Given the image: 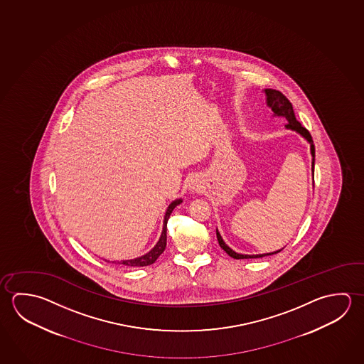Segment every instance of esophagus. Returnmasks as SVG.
<instances>
[{"label": "esophagus", "mask_w": 364, "mask_h": 364, "mask_svg": "<svg viewBox=\"0 0 364 364\" xmlns=\"http://www.w3.org/2000/svg\"><path fill=\"white\" fill-rule=\"evenodd\" d=\"M189 189H191V191H198L200 189V184H199L198 179L191 180V183H189Z\"/></svg>", "instance_id": "obj_1"}]
</instances>
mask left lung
<instances>
[{"instance_id": "1", "label": "left lung", "mask_w": 364, "mask_h": 364, "mask_svg": "<svg viewBox=\"0 0 364 364\" xmlns=\"http://www.w3.org/2000/svg\"><path fill=\"white\" fill-rule=\"evenodd\" d=\"M266 97H267V106L271 107V109L274 111V116H282L287 119V124L285 125L287 129L294 130L296 133H299L306 141L311 144V154H312V173L314 175V144H313L312 135L309 134V132L306 130L304 127H301L295 114H294L293 105L290 103V101L287 100V97L284 96L281 92L274 90H264ZM217 240L220 247L231 257V258H235V259H244V258H262V257H266V255H272L279 253L280 250H276L272 253H264V255H239L234 252L232 249L230 248L229 245H226V242H223V237L220 235L218 230H216Z\"/></svg>"}]
</instances>
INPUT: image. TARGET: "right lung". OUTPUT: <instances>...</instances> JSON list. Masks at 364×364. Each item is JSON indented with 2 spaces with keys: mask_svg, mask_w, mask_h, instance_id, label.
Segmentation results:
<instances>
[{
  "mask_svg": "<svg viewBox=\"0 0 364 364\" xmlns=\"http://www.w3.org/2000/svg\"><path fill=\"white\" fill-rule=\"evenodd\" d=\"M181 202H183V199L180 198V199L173 200V203L168 205V208H167L166 210V215H165V220H164V230H162L160 240L157 242V244L154 245V248L151 249V250L148 252L147 255H141V257H138V258H134V259L119 262V263L125 264V266H129V267H143V266H149V264L154 263L156 259H157V258L164 253V250L166 248V231L168 217L171 215V212H173V208H175L176 205H179Z\"/></svg>",
  "mask_w": 364,
  "mask_h": 364,
  "instance_id": "1",
  "label": "right lung"
}]
</instances>
